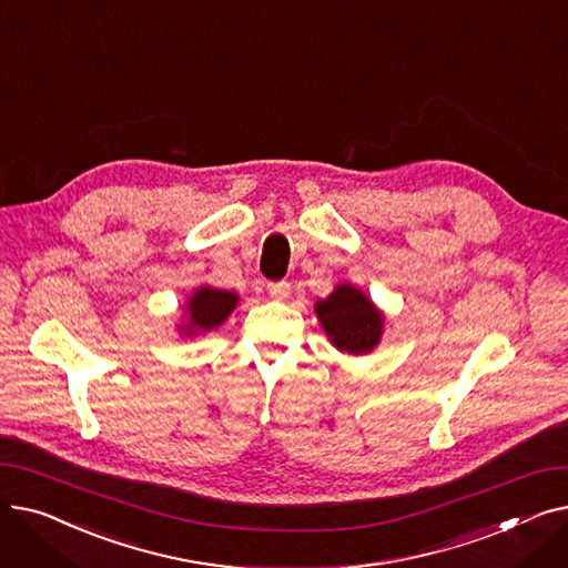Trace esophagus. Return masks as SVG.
Instances as JSON below:
<instances>
[{
    "label": "esophagus",
    "instance_id": "34e87169",
    "mask_svg": "<svg viewBox=\"0 0 568 568\" xmlns=\"http://www.w3.org/2000/svg\"><path fill=\"white\" fill-rule=\"evenodd\" d=\"M268 296H274V300H287L290 296V283L287 281H274L266 285Z\"/></svg>",
    "mask_w": 568,
    "mask_h": 568
}]
</instances>
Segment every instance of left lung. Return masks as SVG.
I'll return each instance as SVG.
<instances>
[{
    "label": "left lung",
    "mask_w": 568,
    "mask_h": 568,
    "mask_svg": "<svg viewBox=\"0 0 568 568\" xmlns=\"http://www.w3.org/2000/svg\"><path fill=\"white\" fill-rule=\"evenodd\" d=\"M315 313L341 352L366 354L379 341L382 315L368 296L352 285H338L324 302H317Z\"/></svg>",
    "instance_id": "left-lung-1"
}]
</instances>
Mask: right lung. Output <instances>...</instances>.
Listing matches in <instances>:
<instances>
[{
	"label": "right lung",
	"instance_id": "1",
	"mask_svg": "<svg viewBox=\"0 0 568 568\" xmlns=\"http://www.w3.org/2000/svg\"><path fill=\"white\" fill-rule=\"evenodd\" d=\"M236 306V294L214 287H200L189 302L191 324L200 329H214Z\"/></svg>",
	"mask_w": 568,
	"mask_h": 568
}]
</instances>
